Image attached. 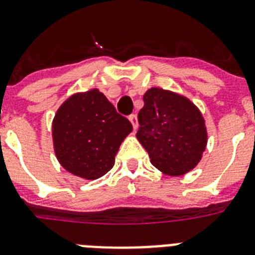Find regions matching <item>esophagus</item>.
I'll return each mask as SVG.
<instances>
[{
    "mask_svg": "<svg viewBox=\"0 0 255 255\" xmlns=\"http://www.w3.org/2000/svg\"><path fill=\"white\" fill-rule=\"evenodd\" d=\"M129 121H130V123H131V125H132V128H134V130L138 129L139 124H138V119H136V115H130V116H129Z\"/></svg>",
    "mask_w": 255,
    "mask_h": 255,
    "instance_id": "esophagus-1",
    "label": "esophagus"
}]
</instances>
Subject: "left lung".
I'll return each instance as SVG.
<instances>
[{
    "label": "left lung",
    "mask_w": 255,
    "mask_h": 255,
    "mask_svg": "<svg viewBox=\"0 0 255 255\" xmlns=\"http://www.w3.org/2000/svg\"><path fill=\"white\" fill-rule=\"evenodd\" d=\"M136 138L152 164L168 176H181L199 163L207 147L206 121L189 98L162 88L144 93Z\"/></svg>",
    "instance_id": "1"
}]
</instances>
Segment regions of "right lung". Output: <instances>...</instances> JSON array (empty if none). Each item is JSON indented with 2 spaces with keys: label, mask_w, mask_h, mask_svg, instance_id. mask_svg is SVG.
Returning a JSON list of instances; mask_svg holds the SVG:
<instances>
[{
  "label": "right lung",
  "mask_w": 255,
  "mask_h": 255,
  "mask_svg": "<svg viewBox=\"0 0 255 255\" xmlns=\"http://www.w3.org/2000/svg\"><path fill=\"white\" fill-rule=\"evenodd\" d=\"M131 131L130 121L97 88L70 96L52 121L56 158L67 172L85 180L100 179L114 167Z\"/></svg>",
  "instance_id": "obj_1"
}]
</instances>
